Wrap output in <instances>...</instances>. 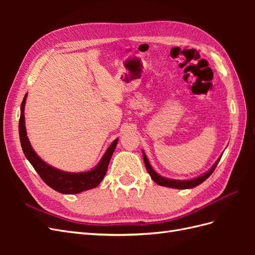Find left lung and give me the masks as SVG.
<instances>
[{
    "mask_svg": "<svg viewBox=\"0 0 255 255\" xmlns=\"http://www.w3.org/2000/svg\"><path fill=\"white\" fill-rule=\"evenodd\" d=\"M142 156H143L144 166L146 168V170H148L151 179L156 184L160 185V186L170 187V188H175V189H190V188H194V187L198 186V185L203 183L207 179V177L214 172L216 166L218 165L219 160L221 158V156H220L217 160H216V163L212 166L210 170L206 171L205 173H203L201 175L197 176V177H194V179H191V180H173V179H168V177H165V176H161L155 170H154L152 166L150 165V161H149L148 157H146L143 150H142Z\"/></svg>",
    "mask_w": 255,
    "mask_h": 255,
    "instance_id": "1",
    "label": "left lung"
}]
</instances>
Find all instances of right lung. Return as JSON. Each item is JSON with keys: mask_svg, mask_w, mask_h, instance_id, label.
I'll return each instance as SVG.
<instances>
[{"mask_svg": "<svg viewBox=\"0 0 255 255\" xmlns=\"http://www.w3.org/2000/svg\"><path fill=\"white\" fill-rule=\"evenodd\" d=\"M27 94L24 96L22 104H21V114L19 120V136L20 142L23 153H24L27 160L34 167L37 173L40 175L42 181L60 194L65 195H74L80 194L82 191L92 189L97 187L102 182L107 171L111 157L116 149V145L118 143L119 138L115 139L111 145L105 151L104 155L100 159L98 165L94 167L89 171L84 172H67L59 170V169L52 167L51 165L45 163L37 153L34 151L32 144H30L25 128V117H24V109L26 102Z\"/></svg>", "mask_w": 255, "mask_h": 255, "instance_id": "1", "label": "right lung"}]
</instances>
